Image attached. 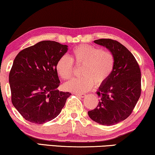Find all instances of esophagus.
Here are the masks:
<instances>
[{
  "label": "esophagus",
  "mask_w": 155,
  "mask_h": 155,
  "mask_svg": "<svg viewBox=\"0 0 155 155\" xmlns=\"http://www.w3.org/2000/svg\"><path fill=\"white\" fill-rule=\"evenodd\" d=\"M74 95H76L78 97H84L86 95V94H79V93H74Z\"/></svg>",
  "instance_id": "1"
}]
</instances>
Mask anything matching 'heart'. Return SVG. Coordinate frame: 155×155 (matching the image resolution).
I'll list each match as a JSON object with an SVG mask.
<instances>
[{"label": "heart", "mask_w": 155, "mask_h": 155, "mask_svg": "<svg viewBox=\"0 0 155 155\" xmlns=\"http://www.w3.org/2000/svg\"><path fill=\"white\" fill-rule=\"evenodd\" d=\"M82 65L81 77L73 78L65 84L67 91L85 93L96 86L104 84L114 71V55L110 51H104L93 45L81 44L74 48L70 57L66 55L58 58L55 64L58 74L64 80H68L74 73V63Z\"/></svg>", "instance_id": "obj_1"}]
</instances>
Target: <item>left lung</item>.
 I'll return each mask as SVG.
<instances>
[{"mask_svg":"<svg viewBox=\"0 0 155 155\" xmlns=\"http://www.w3.org/2000/svg\"><path fill=\"white\" fill-rule=\"evenodd\" d=\"M94 42L114 54L115 65L110 78L97 91L98 104L88 114L102 125H114L130 116L140 98V69L133 54L117 41L101 38Z\"/></svg>","mask_w":155,"mask_h":155,"instance_id":"8db88e82","label":"left lung"}]
</instances>
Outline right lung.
<instances>
[{
  "label": "right lung",
  "mask_w": 155,
  "mask_h": 155,
  "mask_svg": "<svg viewBox=\"0 0 155 155\" xmlns=\"http://www.w3.org/2000/svg\"><path fill=\"white\" fill-rule=\"evenodd\" d=\"M67 45L43 41L17 54L9 74L12 104L26 120L42 124L55 119L64 107L69 92L59 91L55 70Z\"/></svg>",
  "instance_id": "1"
}]
</instances>
